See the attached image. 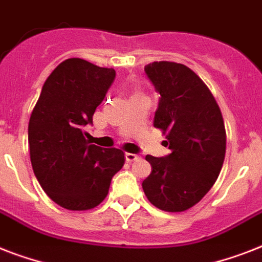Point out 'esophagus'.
Wrapping results in <instances>:
<instances>
[{"mask_svg": "<svg viewBox=\"0 0 262 262\" xmlns=\"http://www.w3.org/2000/svg\"><path fill=\"white\" fill-rule=\"evenodd\" d=\"M125 159H126V162H135V160L140 159V156L137 154H129V152H126L125 154Z\"/></svg>", "mask_w": 262, "mask_h": 262, "instance_id": "obj_1", "label": "esophagus"}]
</instances>
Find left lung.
Segmentation results:
<instances>
[{
  "instance_id": "obj_1",
  "label": "left lung",
  "mask_w": 262,
  "mask_h": 262,
  "mask_svg": "<svg viewBox=\"0 0 262 262\" xmlns=\"http://www.w3.org/2000/svg\"><path fill=\"white\" fill-rule=\"evenodd\" d=\"M144 71L160 95L154 126L166 133L164 145L171 152L145 156L152 171L143 190L162 211H186L219 177L226 155L223 117L203 80L182 63L160 61Z\"/></svg>"
}]
</instances>
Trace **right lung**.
Returning a JSON list of instances; mask_svg holds the SVG:
<instances>
[{
    "label": "right lung",
    "instance_id": "obj_1",
    "mask_svg": "<svg viewBox=\"0 0 262 262\" xmlns=\"http://www.w3.org/2000/svg\"><path fill=\"white\" fill-rule=\"evenodd\" d=\"M114 79L111 68L81 58L65 59L47 77L32 110L31 164L46 194L65 209L98 207L123 166L121 149L90 144L83 132Z\"/></svg>",
    "mask_w": 262,
    "mask_h": 262
}]
</instances>
